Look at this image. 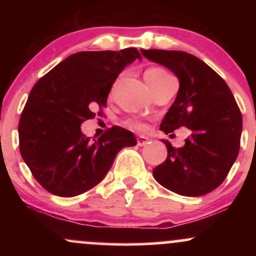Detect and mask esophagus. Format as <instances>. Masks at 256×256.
Here are the masks:
<instances>
[{"instance_id":"1","label":"esophagus","mask_w":256,"mask_h":256,"mask_svg":"<svg viewBox=\"0 0 256 256\" xmlns=\"http://www.w3.org/2000/svg\"><path fill=\"white\" fill-rule=\"evenodd\" d=\"M149 138L148 137H146V136H140L137 138V144L140 146H146V144H148L149 143Z\"/></svg>"}]
</instances>
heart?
I'll use <instances>...</instances> for the list:
<instances>
[{
	"label": "heart",
	"mask_w": 256,
	"mask_h": 256,
	"mask_svg": "<svg viewBox=\"0 0 256 256\" xmlns=\"http://www.w3.org/2000/svg\"><path fill=\"white\" fill-rule=\"evenodd\" d=\"M144 78L149 86L152 88L155 86V85L162 83V82L166 80V79L171 78V76H170L165 70L160 68V67H152V68H148L146 71ZM128 125L130 126V128H137V130H142V128H144V125H143L142 122H137V120H130V122H128Z\"/></svg>",
	"instance_id": "1"
}]
</instances>
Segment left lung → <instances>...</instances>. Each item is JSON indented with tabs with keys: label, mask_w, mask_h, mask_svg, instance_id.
<instances>
[{
	"label": "left lung",
	"mask_w": 256,
	"mask_h": 256,
	"mask_svg": "<svg viewBox=\"0 0 256 256\" xmlns=\"http://www.w3.org/2000/svg\"><path fill=\"white\" fill-rule=\"evenodd\" d=\"M149 61L176 74L179 90L160 124L170 134L188 128L185 144L162 140L167 158L152 170L158 184L178 195L202 196L224 182L240 152L242 114L225 80L201 58L185 52L140 49Z\"/></svg>",
	"instance_id": "8db88e82"
}]
</instances>
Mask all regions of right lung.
<instances>
[{
	"instance_id": "add662e5",
	"label": "right lung",
	"mask_w": 256,
	"mask_h": 256,
	"mask_svg": "<svg viewBox=\"0 0 256 256\" xmlns=\"http://www.w3.org/2000/svg\"><path fill=\"white\" fill-rule=\"evenodd\" d=\"M142 60L136 48L79 52L70 55L34 84L19 122V149L46 192L61 198L98 185L118 152L137 144L126 128L114 126L91 142L80 130L92 110L107 104L116 79L128 64Z\"/></svg>"
}]
</instances>
